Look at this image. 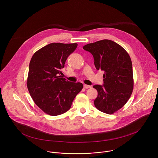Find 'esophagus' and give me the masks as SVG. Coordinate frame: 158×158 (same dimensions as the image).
Returning a JSON list of instances; mask_svg holds the SVG:
<instances>
[{"label":"esophagus","mask_w":158,"mask_h":158,"mask_svg":"<svg viewBox=\"0 0 158 158\" xmlns=\"http://www.w3.org/2000/svg\"><path fill=\"white\" fill-rule=\"evenodd\" d=\"M84 87L85 89H88L91 87V85H86V84H84Z\"/></svg>","instance_id":"34e87169"}]
</instances>
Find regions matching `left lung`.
Returning a JSON list of instances; mask_svg holds the SVG:
<instances>
[{
	"label": "left lung",
	"instance_id": "obj_1",
	"mask_svg": "<svg viewBox=\"0 0 158 158\" xmlns=\"http://www.w3.org/2000/svg\"><path fill=\"white\" fill-rule=\"evenodd\" d=\"M83 49L91 52L98 70L104 71L102 85L93 86L98 93L95 107L111 114L123 107L132 93V65L129 55L116 42L107 39L88 44Z\"/></svg>",
	"mask_w": 158,
	"mask_h": 158
}]
</instances>
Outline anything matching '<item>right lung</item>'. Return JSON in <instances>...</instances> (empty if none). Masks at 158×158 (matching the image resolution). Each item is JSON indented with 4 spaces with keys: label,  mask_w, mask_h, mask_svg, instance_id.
Masks as SVG:
<instances>
[{
    "label": "right lung",
    "mask_w": 158,
    "mask_h": 158,
    "mask_svg": "<svg viewBox=\"0 0 158 158\" xmlns=\"http://www.w3.org/2000/svg\"><path fill=\"white\" fill-rule=\"evenodd\" d=\"M77 44L51 43L34 53L29 64L27 86L35 104L45 113L58 116L72 105L83 85L62 77L61 69Z\"/></svg>",
    "instance_id": "add662e5"
}]
</instances>
